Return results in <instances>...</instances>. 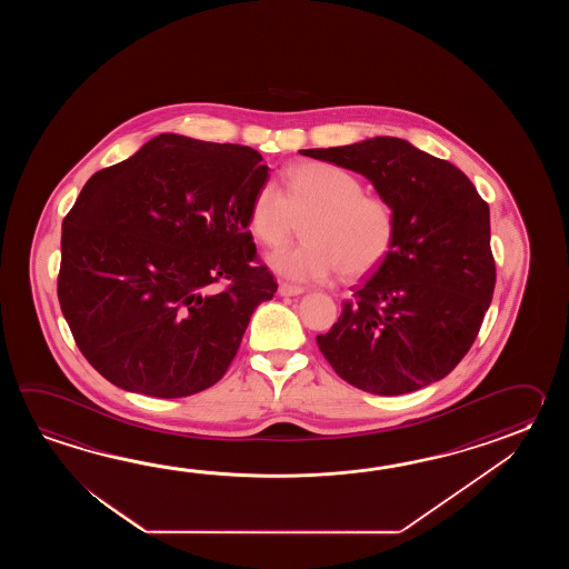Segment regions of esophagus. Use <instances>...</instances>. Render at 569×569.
<instances>
[{"instance_id":"34e87169","label":"esophagus","mask_w":569,"mask_h":569,"mask_svg":"<svg viewBox=\"0 0 569 569\" xmlns=\"http://www.w3.org/2000/svg\"><path fill=\"white\" fill-rule=\"evenodd\" d=\"M302 287H297V284H290V282H280L279 292L282 297H297V295H301Z\"/></svg>"}]
</instances>
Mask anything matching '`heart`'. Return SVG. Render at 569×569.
Here are the masks:
<instances>
[{
  "label": "heart",
  "instance_id": "obj_1",
  "mask_svg": "<svg viewBox=\"0 0 569 569\" xmlns=\"http://www.w3.org/2000/svg\"><path fill=\"white\" fill-rule=\"evenodd\" d=\"M302 218L305 240L268 258L279 274L299 282H323L338 272L362 279L387 260L399 231L397 209L387 197L363 193L353 172L321 160L290 167L282 191L262 182L248 209L256 240L270 248L289 240Z\"/></svg>",
  "mask_w": 569,
  "mask_h": 569
}]
</instances>
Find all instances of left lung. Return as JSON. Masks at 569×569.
Wrapping results in <instances>:
<instances>
[{"instance_id": "8db88e82", "label": "left lung", "mask_w": 569, "mask_h": 569, "mask_svg": "<svg viewBox=\"0 0 569 569\" xmlns=\"http://www.w3.org/2000/svg\"><path fill=\"white\" fill-rule=\"evenodd\" d=\"M302 154L360 172L399 218L387 260L317 336L327 362L382 397L446 378L472 348L495 292L488 203L458 167L400 138Z\"/></svg>"}]
</instances>
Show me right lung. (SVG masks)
<instances>
[{
	"label": "right lung",
	"mask_w": 569,
	"mask_h": 569,
	"mask_svg": "<svg viewBox=\"0 0 569 569\" xmlns=\"http://www.w3.org/2000/svg\"><path fill=\"white\" fill-rule=\"evenodd\" d=\"M262 160L160 133L87 181L62 219L57 292L77 348L111 385L179 399L228 372L279 289L248 231Z\"/></svg>",
	"instance_id": "obj_1"
}]
</instances>
